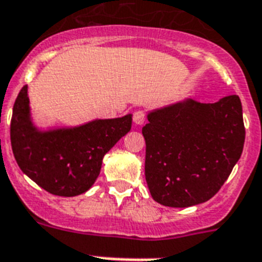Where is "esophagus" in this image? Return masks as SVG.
<instances>
[{"instance_id": "1", "label": "esophagus", "mask_w": 262, "mask_h": 262, "mask_svg": "<svg viewBox=\"0 0 262 262\" xmlns=\"http://www.w3.org/2000/svg\"><path fill=\"white\" fill-rule=\"evenodd\" d=\"M144 122H146V114H144V111H136L135 114H134V123L135 124H138V126H142V124H144Z\"/></svg>"}]
</instances>
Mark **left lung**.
I'll return each instance as SVG.
<instances>
[{
	"mask_svg": "<svg viewBox=\"0 0 262 262\" xmlns=\"http://www.w3.org/2000/svg\"><path fill=\"white\" fill-rule=\"evenodd\" d=\"M147 119L144 171L154 200L187 208L213 198L243 154L240 98L214 103L183 99L148 111Z\"/></svg>",
	"mask_w": 262,
	"mask_h": 262,
	"instance_id": "8db88e82",
	"label": "left lung"
}]
</instances>
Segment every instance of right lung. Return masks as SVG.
Instances as JSON below:
<instances>
[{
	"label": "right lung",
	"mask_w": 262,
	"mask_h": 262,
	"mask_svg": "<svg viewBox=\"0 0 262 262\" xmlns=\"http://www.w3.org/2000/svg\"><path fill=\"white\" fill-rule=\"evenodd\" d=\"M133 114L94 119L71 127L41 128L33 120L28 86L13 107L10 140L17 164L25 175L55 196H78L93 187L102 160L131 129Z\"/></svg>",
	"instance_id": "1"
}]
</instances>
